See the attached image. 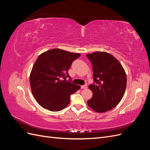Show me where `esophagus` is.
<instances>
[{
  "label": "esophagus",
  "instance_id": "esophagus-1",
  "mask_svg": "<svg viewBox=\"0 0 150 150\" xmlns=\"http://www.w3.org/2000/svg\"><path fill=\"white\" fill-rule=\"evenodd\" d=\"M87 88H88L87 85H83V86H81V89H87Z\"/></svg>",
  "mask_w": 150,
  "mask_h": 150
}]
</instances>
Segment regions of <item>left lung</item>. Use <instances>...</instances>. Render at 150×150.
<instances>
[{"instance_id": "obj_1", "label": "left lung", "mask_w": 150, "mask_h": 150, "mask_svg": "<svg viewBox=\"0 0 150 150\" xmlns=\"http://www.w3.org/2000/svg\"><path fill=\"white\" fill-rule=\"evenodd\" d=\"M91 62L94 84L89 86L93 97L87 101L94 111L104 112L112 110L121 101L126 87V74L120 62L105 52L88 54Z\"/></svg>"}]
</instances>
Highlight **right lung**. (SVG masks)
<instances>
[{"label":"right lung","mask_w":150,"mask_h":150,"mask_svg":"<svg viewBox=\"0 0 150 150\" xmlns=\"http://www.w3.org/2000/svg\"><path fill=\"white\" fill-rule=\"evenodd\" d=\"M81 56L60 49H52L38 57L30 74V85L35 100L51 111L63 110L70 103L72 94L81 88L66 81L71 78L68 70L72 62Z\"/></svg>","instance_id":"right-lung-1"}]
</instances>
